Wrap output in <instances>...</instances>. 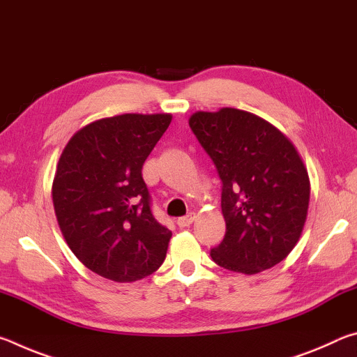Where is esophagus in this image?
<instances>
[{"label":"esophagus","mask_w":357,"mask_h":357,"mask_svg":"<svg viewBox=\"0 0 357 357\" xmlns=\"http://www.w3.org/2000/svg\"><path fill=\"white\" fill-rule=\"evenodd\" d=\"M193 220H195V214L190 213V214H187L184 217H179L176 223H178L179 228H187V227L192 225Z\"/></svg>","instance_id":"34e87169"}]
</instances>
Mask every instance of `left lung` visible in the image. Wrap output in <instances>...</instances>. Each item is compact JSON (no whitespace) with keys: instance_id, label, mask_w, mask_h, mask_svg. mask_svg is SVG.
Returning <instances> with one entry per match:
<instances>
[{"instance_id":"8db88e82","label":"left lung","mask_w":357,"mask_h":357,"mask_svg":"<svg viewBox=\"0 0 357 357\" xmlns=\"http://www.w3.org/2000/svg\"><path fill=\"white\" fill-rule=\"evenodd\" d=\"M189 126L222 181L227 231L211 258L247 275L283 261L298 244L310 202L309 173L294 144L238 108L197 112Z\"/></svg>"}]
</instances>
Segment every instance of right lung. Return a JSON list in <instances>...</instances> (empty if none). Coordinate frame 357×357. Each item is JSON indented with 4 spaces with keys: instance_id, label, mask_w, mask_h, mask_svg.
Returning <instances> with one entry per match:
<instances>
[{
    "instance_id": "1",
    "label": "right lung",
    "mask_w": 357,
    "mask_h": 357,
    "mask_svg": "<svg viewBox=\"0 0 357 357\" xmlns=\"http://www.w3.org/2000/svg\"><path fill=\"white\" fill-rule=\"evenodd\" d=\"M170 113H124L75 132L52 185L53 208L69 249L93 273L135 282L160 268L172 231L154 219L142 176Z\"/></svg>"
}]
</instances>
